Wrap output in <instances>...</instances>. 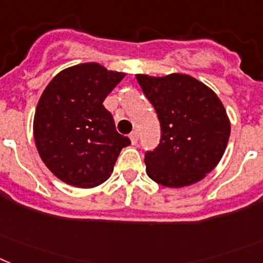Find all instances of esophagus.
Returning <instances> with one entry per match:
<instances>
[{
    "mask_svg": "<svg viewBox=\"0 0 263 263\" xmlns=\"http://www.w3.org/2000/svg\"><path fill=\"white\" fill-rule=\"evenodd\" d=\"M129 139H131L132 144H136V143H138V140H139V132L138 131L131 132V135H129Z\"/></svg>",
    "mask_w": 263,
    "mask_h": 263,
    "instance_id": "obj_1",
    "label": "esophagus"
}]
</instances>
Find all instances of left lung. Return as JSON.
<instances>
[{
    "mask_svg": "<svg viewBox=\"0 0 263 263\" xmlns=\"http://www.w3.org/2000/svg\"><path fill=\"white\" fill-rule=\"evenodd\" d=\"M136 80L162 129L158 147L145 154L147 175L174 189L202 180L217 167L230 138V119L220 99L190 74H136Z\"/></svg>",
    "mask_w": 263,
    "mask_h": 263,
    "instance_id": "obj_1",
    "label": "left lung"
}]
</instances>
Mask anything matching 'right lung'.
I'll use <instances>...</instances> for the list:
<instances>
[{
  "label": "right lung",
  "instance_id": "1",
  "mask_svg": "<svg viewBox=\"0 0 263 263\" xmlns=\"http://www.w3.org/2000/svg\"><path fill=\"white\" fill-rule=\"evenodd\" d=\"M125 76L98 63L65 68L46 85L36 107L33 136L40 158L64 183L96 187L111 176L129 139L103 105Z\"/></svg>",
  "mask_w": 263,
  "mask_h": 263
}]
</instances>
